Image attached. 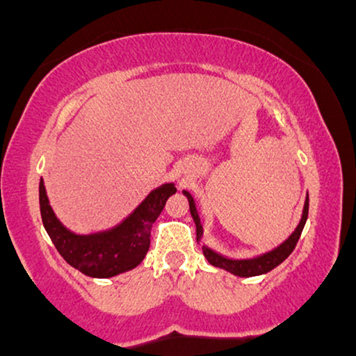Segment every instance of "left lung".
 <instances>
[{"label":"left lung","mask_w":356,"mask_h":356,"mask_svg":"<svg viewBox=\"0 0 356 356\" xmlns=\"http://www.w3.org/2000/svg\"><path fill=\"white\" fill-rule=\"evenodd\" d=\"M184 195L189 201V209L192 214V219L195 222V231H197V243L202 238V224L201 219H199L197 209H195V202L192 199V195L187 191H182ZM308 206H309V199L308 194H306V201H305V207H303V214H301L300 224L296 226V229L293 231V234L289 236L284 243H281L280 246L271 249V251L264 252V254H259L256 257H251V259H231V257H226L219 252L212 251L211 248H207L206 244L202 246L204 256L206 259L209 261L212 266L216 268H222L226 271L232 273L234 276H241V277H251V276H259V275H266V273L275 269L276 266H280L281 263L293 252V249L296 248L298 239H300L301 232H303V227L306 224V219H308Z\"/></svg>","instance_id":"obj_1"}]
</instances>
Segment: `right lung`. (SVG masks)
Returning <instances> with one entry per match:
<instances>
[{
    "label": "right lung",
    "mask_w": 356,
    "mask_h": 356,
    "mask_svg": "<svg viewBox=\"0 0 356 356\" xmlns=\"http://www.w3.org/2000/svg\"><path fill=\"white\" fill-rule=\"evenodd\" d=\"M175 192L172 182L162 184L118 226L93 234H75L55 216L43 179H40V212L56 251L70 266L92 277H112L130 271L144 261L150 246L152 224Z\"/></svg>",
    "instance_id": "obj_1"
}]
</instances>
